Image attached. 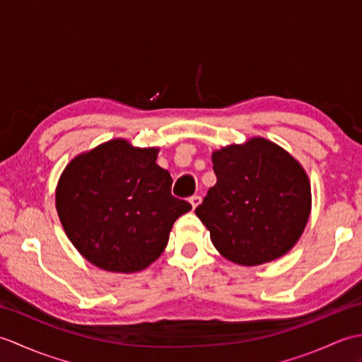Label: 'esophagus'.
Listing matches in <instances>:
<instances>
[{"label":"esophagus","instance_id":"34e87169","mask_svg":"<svg viewBox=\"0 0 362 362\" xmlns=\"http://www.w3.org/2000/svg\"><path fill=\"white\" fill-rule=\"evenodd\" d=\"M201 201H202V197L201 196H191L189 197V204L193 205V209H196V206L201 204Z\"/></svg>","mask_w":362,"mask_h":362}]
</instances>
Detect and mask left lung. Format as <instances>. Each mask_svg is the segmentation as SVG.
<instances>
[{"label": "left lung", "mask_w": 362, "mask_h": 362, "mask_svg": "<svg viewBox=\"0 0 362 362\" xmlns=\"http://www.w3.org/2000/svg\"><path fill=\"white\" fill-rule=\"evenodd\" d=\"M216 185L196 209L222 257L241 266L269 263L302 236L311 211L303 166L266 138L211 153Z\"/></svg>", "instance_id": "left-lung-1"}]
</instances>
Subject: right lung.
<instances>
[{"label":"right lung","instance_id":"obj_1","mask_svg":"<svg viewBox=\"0 0 362 362\" xmlns=\"http://www.w3.org/2000/svg\"><path fill=\"white\" fill-rule=\"evenodd\" d=\"M157 148L115 138L79 153L64 169L56 209L68 240L91 264L140 272L163 253L173 224L191 210L171 194Z\"/></svg>","mask_w":362,"mask_h":362}]
</instances>
